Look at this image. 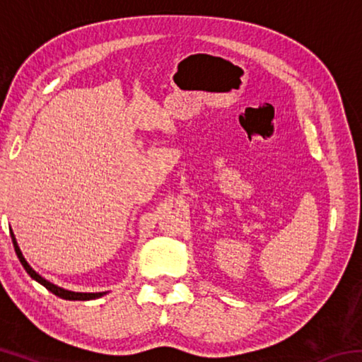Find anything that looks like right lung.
<instances>
[{
    "instance_id": "add662e5",
    "label": "right lung",
    "mask_w": 362,
    "mask_h": 362,
    "mask_svg": "<svg viewBox=\"0 0 362 362\" xmlns=\"http://www.w3.org/2000/svg\"><path fill=\"white\" fill-rule=\"evenodd\" d=\"M11 238H12V244H14L16 254H17V257H19L22 267L25 268V272L36 281V283H40L41 286H45L47 291H51L54 296H57L60 298H65V300H94V298H99V297L105 296V293H107V292H73V291H66V289H64V287H59L54 283H51V281L45 279L40 273H36L35 269L28 265V262L25 260V257H23L22 250L19 247V244H17V240H16V236H14V233H12V230H11Z\"/></svg>"
}]
</instances>
